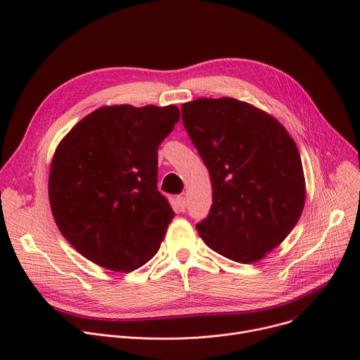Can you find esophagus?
Wrapping results in <instances>:
<instances>
[{"mask_svg": "<svg viewBox=\"0 0 360 360\" xmlns=\"http://www.w3.org/2000/svg\"><path fill=\"white\" fill-rule=\"evenodd\" d=\"M176 204H178L179 209L184 212L186 209V197L185 195H178L176 197Z\"/></svg>", "mask_w": 360, "mask_h": 360, "instance_id": "34e87169", "label": "esophagus"}]
</instances>
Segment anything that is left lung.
Wrapping results in <instances>:
<instances>
[{"mask_svg": "<svg viewBox=\"0 0 360 360\" xmlns=\"http://www.w3.org/2000/svg\"><path fill=\"white\" fill-rule=\"evenodd\" d=\"M182 122L210 174L213 204L195 228L217 254L251 264L286 239L305 204L296 143L276 118L232 98L182 105Z\"/></svg>", "mask_w": 360, "mask_h": 360, "instance_id": "8db88e82", "label": "left lung"}]
</instances>
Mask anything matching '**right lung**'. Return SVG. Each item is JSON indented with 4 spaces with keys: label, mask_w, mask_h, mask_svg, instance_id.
Instances as JSON below:
<instances>
[{
    "label": "right lung",
    "mask_w": 360,
    "mask_h": 360,
    "mask_svg": "<svg viewBox=\"0 0 360 360\" xmlns=\"http://www.w3.org/2000/svg\"><path fill=\"white\" fill-rule=\"evenodd\" d=\"M179 117L175 105L103 106L56 147L51 210L63 236L91 262L131 271L159 251L175 213L158 190V148Z\"/></svg>",
    "instance_id": "add662e5"
}]
</instances>
